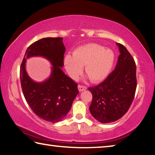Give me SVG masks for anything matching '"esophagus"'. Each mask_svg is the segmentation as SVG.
Wrapping results in <instances>:
<instances>
[{"mask_svg": "<svg viewBox=\"0 0 155 155\" xmlns=\"http://www.w3.org/2000/svg\"><path fill=\"white\" fill-rule=\"evenodd\" d=\"M78 89L79 91H83L84 90H85L86 89H87V87H85V86L84 85H78Z\"/></svg>", "mask_w": 155, "mask_h": 155, "instance_id": "esophagus-1", "label": "esophagus"}]
</instances>
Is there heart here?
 <instances>
[{
  "label": "heart",
  "mask_w": 155,
  "mask_h": 155,
  "mask_svg": "<svg viewBox=\"0 0 155 155\" xmlns=\"http://www.w3.org/2000/svg\"><path fill=\"white\" fill-rule=\"evenodd\" d=\"M115 53L98 44L91 43L78 47L72 54L64 57V65L68 75L77 79L85 65V72L94 83L104 81L111 72Z\"/></svg>",
  "instance_id": "obj_1"
}]
</instances>
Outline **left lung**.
I'll return each instance as SVG.
<instances>
[{
  "label": "left lung",
  "mask_w": 155,
  "mask_h": 155,
  "mask_svg": "<svg viewBox=\"0 0 155 155\" xmlns=\"http://www.w3.org/2000/svg\"><path fill=\"white\" fill-rule=\"evenodd\" d=\"M116 44L120 54L115 70L98 85L89 87L92 94L90 113L101 123L121 118L132 104L137 87L134 59L122 44Z\"/></svg>",
  "instance_id": "left-lung-1"
}]
</instances>
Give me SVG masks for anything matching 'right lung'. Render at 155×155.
<instances>
[{
	"mask_svg": "<svg viewBox=\"0 0 155 155\" xmlns=\"http://www.w3.org/2000/svg\"><path fill=\"white\" fill-rule=\"evenodd\" d=\"M65 51L62 38H42L28 46L20 66L21 87L26 101L39 117L50 122L61 121L78 94L77 84L61 70ZM38 56L53 65L49 78L40 83L31 80L25 68L27 58Z\"/></svg>",
	"mask_w": 155,
	"mask_h": 155,
	"instance_id": "right-lung-1",
	"label": "right lung"
}]
</instances>
